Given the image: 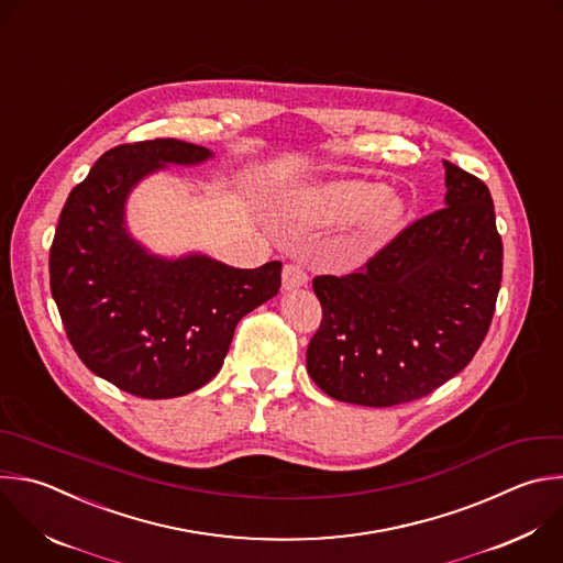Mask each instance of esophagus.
<instances>
[{"instance_id":"obj_1","label":"esophagus","mask_w":563,"mask_h":563,"mask_svg":"<svg viewBox=\"0 0 563 563\" xmlns=\"http://www.w3.org/2000/svg\"><path fill=\"white\" fill-rule=\"evenodd\" d=\"M309 280L307 272L302 265L298 263H287L283 269V289H296V287H305Z\"/></svg>"}]
</instances>
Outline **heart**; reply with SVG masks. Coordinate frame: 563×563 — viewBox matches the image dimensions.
Returning a JSON list of instances; mask_svg holds the SVG:
<instances>
[{
    "label": "heart",
    "mask_w": 563,
    "mask_h": 563,
    "mask_svg": "<svg viewBox=\"0 0 563 563\" xmlns=\"http://www.w3.org/2000/svg\"><path fill=\"white\" fill-rule=\"evenodd\" d=\"M316 210L329 221L355 223L362 221L373 234L394 230L402 217V203L387 195V187L376 180H342L316 199Z\"/></svg>",
    "instance_id": "heart-1"
}]
</instances>
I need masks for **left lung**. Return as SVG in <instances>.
<instances>
[{
	"label": "left lung",
	"mask_w": 563,
	"mask_h": 563,
	"mask_svg": "<svg viewBox=\"0 0 563 563\" xmlns=\"http://www.w3.org/2000/svg\"><path fill=\"white\" fill-rule=\"evenodd\" d=\"M446 167V206L344 276H316L322 320L307 346L331 398L396 407L442 387L482 346L501 283V236L482 178Z\"/></svg>",
	"instance_id": "8db88e82"
}]
</instances>
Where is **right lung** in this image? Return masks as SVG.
Returning a JSON list of instances; mask_svg holds the SVG:
<instances>
[{
	"mask_svg": "<svg viewBox=\"0 0 563 563\" xmlns=\"http://www.w3.org/2000/svg\"><path fill=\"white\" fill-rule=\"evenodd\" d=\"M208 147L150 139L108 150L73 187L51 245V291L79 360L117 389L167 400L208 385L239 320L280 289L283 263L236 269L208 256L163 261L123 228L130 187Z\"/></svg>",
	"mask_w": 563,
	"mask_h": 563,
	"instance_id": "add662e5",
	"label": "right lung"
}]
</instances>
